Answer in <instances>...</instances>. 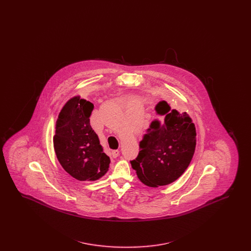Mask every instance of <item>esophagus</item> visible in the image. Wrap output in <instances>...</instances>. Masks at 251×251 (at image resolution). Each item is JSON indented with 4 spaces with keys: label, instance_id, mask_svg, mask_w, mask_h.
<instances>
[{
    "label": "esophagus",
    "instance_id": "esophagus-1",
    "mask_svg": "<svg viewBox=\"0 0 251 251\" xmlns=\"http://www.w3.org/2000/svg\"><path fill=\"white\" fill-rule=\"evenodd\" d=\"M119 155H120V151L116 150V151H111V156H112L113 158H117Z\"/></svg>",
    "mask_w": 251,
    "mask_h": 251
}]
</instances>
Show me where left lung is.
Returning a JSON list of instances; mask_svg holds the SVG:
<instances>
[{
  "label": "left lung",
  "mask_w": 251,
  "mask_h": 251,
  "mask_svg": "<svg viewBox=\"0 0 251 251\" xmlns=\"http://www.w3.org/2000/svg\"><path fill=\"white\" fill-rule=\"evenodd\" d=\"M160 117L151 121L139 142V153L132 168L148 186L167 185L181 176L196 148V128L186 112L170 111L166 101L155 107Z\"/></svg>",
  "instance_id": "8db88e82"
}]
</instances>
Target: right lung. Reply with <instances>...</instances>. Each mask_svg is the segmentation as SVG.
<instances>
[{"label":"right lung","mask_w":251,"mask_h":251,"mask_svg":"<svg viewBox=\"0 0 251 251\" xmlns=\"http://www.w3.org/2000/svg\"><path fill=\"white\" fill-rule=\"evenodd\" d=\"M93 103L79 97L70 100L60 112L53 147L63 168L79 180H95L107 172L110 158L102 151L90 125Z\"/></svg>","instance_id":"obj_1"}]
</instances>
